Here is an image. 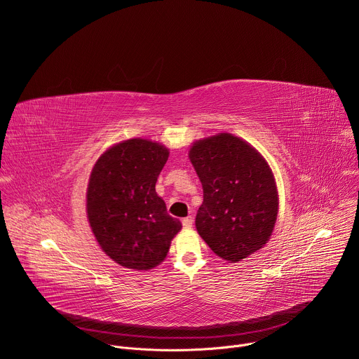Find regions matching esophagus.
Segmentation results:
<instances>
[{"instance_id": "34e87169", "label": "esophagus", "mask_w": 359, "mask_h": 359, "mask_svg": "<svg viewBox=\"0 0 359 359\" xmlns=\"http://www.w3.org/2000/svg\"><path fill=\"white\" fill-rule=\"evenodd\" d=\"M182 223H183V227H184V229H191V226H193V219H191V217H184V219L182 220Z\"/></svg>"}]
</instances>
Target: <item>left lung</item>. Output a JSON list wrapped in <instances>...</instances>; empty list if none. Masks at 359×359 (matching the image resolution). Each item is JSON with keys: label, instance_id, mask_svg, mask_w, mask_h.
I'll use <instances>...</instances> for the list:
<instances>
[{"label": "left lung", "instance_id": "1", "mask_svg": "<svg viewBox=\"0 0 359 359\" xmlns=\"http://www.w3.org/2000/svg\"><path fill=\"white\" fill-rule=\"evenodd\" d=\"M189 159L203 186L196 229L219 257L237 263L263 248L278 215L274 175L245 140L219 133L196 140Z\"/></svg>", "mask_w": 359, "mask_h": 359}]
</instances>
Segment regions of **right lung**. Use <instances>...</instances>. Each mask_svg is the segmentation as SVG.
I'll list each match as a JSON object with an SVG mask.
<instances>
[{"label":"right lung","instance_id":"obj_1","mask_svg":"<svg viewBox=\"0 0 359 359\" xmlns=\"http://www.w3.org/2000/svg\"><path fill=\"white\" fill-rule=\"evenodd\" d=\"M168 158L163 144L135 137L105 150L90 172L89 226L100 248L122 267L159 266L182 229L155 189Z\"/></svg>","mask_w":359,"mask_h":359}]
</instances>
